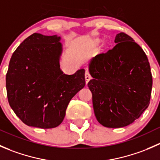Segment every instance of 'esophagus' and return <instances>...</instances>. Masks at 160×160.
I'll return each instance as SVG.
<instances>
[{
	"label": "esophagus",
	"mask_w": 160,
	"mask_h": 160,
	"mask_svg": "<svg viewBox=\"0 0 160 160\" xmlns=\"http://www.w3.org/2000/svg\"><path fill=\"white\" fill-rule=\"evenodd\" d=\"M91 79V76H90V72L88 71H86L85 72V80H86V83H88L89 82V80Z\"/></svg>",
	"instance_id": "34e87169"
}]
</instances>
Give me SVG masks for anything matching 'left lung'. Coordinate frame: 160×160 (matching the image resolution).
I'll return each mask as SVG.
<instances>
[{"label":"left lung","mask_w":160,"mask_h":160,"mask_svg":"<svg viewBox=\"0 0 160 160\" xmlns=\"http://www.w3.org/2000/svg\"><path fill=\"white\" fill-rule=\"evenodd\" d=\"M116 46L90 61L88 83L97 120L107 128H122L141 116L149 106L152 77L142 49L124 32Z\"/></svg>","instance_id":"8db88e82"}]
</instances>
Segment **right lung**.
<instances>
[{
  "mask_svg": "<svg viewBox=\"0 0 160 160\" xmlns=\"http://www.w3.org/2000/svg\"><path fill=\"white\" fill-rule=\"evenodd\" d=\"M60 38L34 33L11 58L6 74L8 99L28 126L52 128L60 125L70 100L86 83L84 69L72 75L60 70Z\"/></svg>",
  "mask_w": 160,
  "mask_h": 160,
  "instance_id": "right-lung-1",
  "label": "right lung"
}]
</instances>
